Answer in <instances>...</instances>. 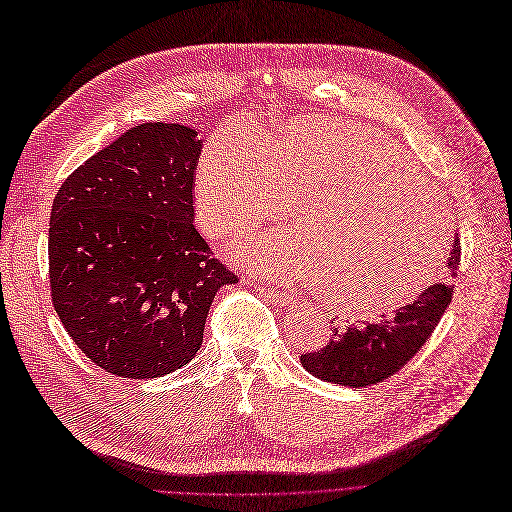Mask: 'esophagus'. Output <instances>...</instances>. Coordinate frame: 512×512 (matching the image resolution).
<instances>
[{
    "instance_id": "esophagus-1",
    "label": "esophagus",
    "mask_w": 512,
    "mask_h": 512,
    "mask_svg": "<svg viewBox=\"0 0 512 512\" xmlns=\"http://www.w3.org/2000/svg\"><path fill=\"white\" fill-rule=\"evenodd\" d=\"M257 291H259L261 295L268 297L272 303L282 305V307H295V305L299 303V301H297V297H293V295H286V293H282V291H276V288L257 286Z\"/></svg>"
}]
</instances>
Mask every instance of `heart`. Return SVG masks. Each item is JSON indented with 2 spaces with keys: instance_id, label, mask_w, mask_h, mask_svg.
<instances>
[{
  "instance_id": "b5f03b06",
  "label": "heart",
  "mask_w": 512,
  "mask_h": 512,
  "mask_svg": "<svg viewBox=\"0 0 512 512\" xmlns=\"http://www.w3.org/2000/svg\"><path fill=\"white\" fill-rule=\"evenodd\" d=\"M301 230L268 232L251 247L272 278L326 282V297L385 314L425 291L452 240L450 213L414 165L362 125L301 119L263 146L240 131L207 144L194 205L209 234H247L291 215Z\"/></svg>"
}]
</instances>
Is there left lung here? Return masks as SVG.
Returning a JSON list of instances; mask_svg holds the SVG:
<instances>
[{
  "mask_svg": "<svg viewBox=\"0 0 512 512\" xmlns=\"http://www.w3.org/2000/svg\"><path fill=\"white\" fill-rule=\"evenodd\" d=\"M460 265V238L454 236L443 280L425 288L412 303L399 307L391 318L376 324L349 326L335 332L330 343L314 353L301 355L303 368L318 379L362 389L376 385L404 368L427 343L443 311L452 303L450 280Z\"/></svg>",
  "mask_w": 512,
  "mask_h": 512,
  "instance_id": "1",
  "label": "left lung"
}]
</instances>
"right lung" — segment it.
<instances>
[{"instance_id":"add662e5","label":"right lung","mask_w":512,"mask_h":512,"mask_svg":"<svg viewBox=\"0 0 512 512\" xmlns=\"http://www.w3.org/2000/svg\"><path fill=\"white\" fill-rule=\"evenodd\" d=\"M201 148L188 125L131 127L54 198V309L87 358L123 379L186 366L203 345L217 291L238 280L194 228Z\"/></svg>"}]
</instances>
